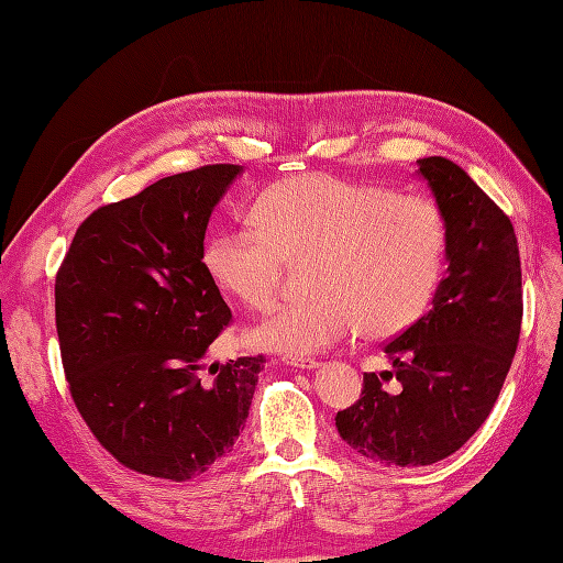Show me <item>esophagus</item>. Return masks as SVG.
Segmentation results:
<instances>
[{"instance_id": "esophagus-1", "label": "esophagus", "mask_w": 563, "mask_h": 563, "mask_svg": "<svg viewBox=\"0 0 563 563\" xmlns=\"http://www.w3.org/2000/svg\"><path fill=\"white\" fill-rule=\"evenodd\" d=\"M284 364L294 366V368H308V371L319 366V362L310 360V356H284Z\"/></svg>"}]
</instances>
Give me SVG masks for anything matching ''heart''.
Segmentation results:
<instances>
[{
  "label": "heart",
  "instance_id": "1",
  "mask_svg": "<svg viewBox=\"0 0 563 563\" xmlns=\"http://www.w3.org/2000/svg\"><path fill=\"white\" fill-rule=\"evenodd\" d=\"M449 232L432 201L331 174L267 185L251 223L216 225L201 246L209 279L249 308L277 294L284 258L310 251V296L277 305L251 343L284 354H314L362 327L385 338L411 327L444 277Z\"/></svg>",
  "mask_w": 563,
  "mask_h": 563
}]
</instances>
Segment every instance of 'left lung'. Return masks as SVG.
I'll list each match as a JSON object with an SVG mask.
<instances>
[{
  "instance_id": "left-lung-1",
  "label": "left lung",
  "mask_w": 563,
  "mask_h": 563,
  "mask_svg": "<svg viewBox=\"0 0 563 563\" xmlns=\"http://www.w3.org/2000/svg\"><path fill=\"white\" fill-rule=\"evenodd\" d=\"M446 220V277L430 312L389 340L391 371L364 373L362 397L335 428L373 463L422 467L482 428L512 366L521 331V261L509 218L465 168L418 159Z\"/></svg>"
}]
</instances>
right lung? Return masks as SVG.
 <instances>
[{
	"instance_id": "obj_1",
	"label": "right lung",
	"mask_w": 563,
	"mask_h": 563,
	"mask_svg": "<svg viewBox=\"0 0 563 563\" xmlns=\"http://www.w3.org/2000/svg\"><path fill=\"white\" fill-rule=\"evenodd\" d=\"M244 174L211 164L162 178L79 225L56 277L65 378L122 465L187 482L240 439L265 360L207 366L232 312L201 267L216 203Z\"/></svg>"
}]
</instances>
